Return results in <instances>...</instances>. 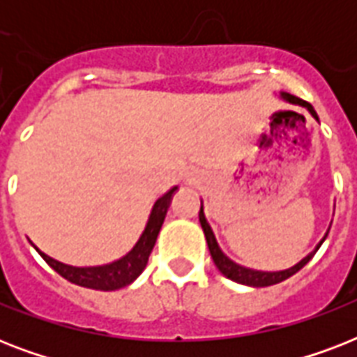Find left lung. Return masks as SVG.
Wrapping results in <instances>:
<instances>
[{"label":"left lung","instance_id":"obj_1","mask_svg":"<svg viewBox=\"0 0 357 357\" xmlns=\"http://www.w3.org/2000/svg\"><path fill=\"white\" fill-rule=\"evenodd\" d=\"M282 96L285 98V100H289L291 103H298V105L305 107L311 114H313V119L319 120V116H317V113H315V109H313V105H311V103L304 102V100H300V98H296V96H291V94H282ZM200 224H202V229H204V234H206V241H207V246H209V252H211V257H213V261H215V265H217L218 271L222 272L226 278H229V280H234V282H237V283H243V285H252V287H266V285H274V283L283 282V280H287V278H291L293 274H296V272H298L302 266L310 263L311 257L315 255V252L321 248V244L324 243V238H326V237L322 238L321 243H319V246H317L315 252H311L307 257H304V259L300 261V263H296V265L291 266V268H287V271L261 272V271H252V268H246V266L237 265V263H234V261L229 259L228 255H224L222 250L218 248L217 238H215V235H213L211 226L207 224L206 215H204V209H202V207H200Z\"/></svg>","mask_w":357,"mask_h":357}]
</instances>
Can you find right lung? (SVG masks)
I'll use <instances>...</instances> for the list:
<instances>
[{
	"label": "right lung",
	"instance_id": "right-lung-1",
	"mask_svg": "<svg viewBox=\"0 0 357 357\" xmlns=\"http://www.w3.org/2000/svg\"><path fill=\"white\" fill-rule=\"evenodd\" d=\"M174 190H176V187H172L167 195H162L155 202L139 243L135 244L133 250L123 255L122 259L102 266H70L61 263V261L52 259L50 255H46L40 250H38V254L44 257V261L52 266L53 271L59 272L64 280H68L75 285L98 289V291H116V289L126 287L133 280H137L140 272L146 268V263H148V257H150L151 250H153V244L157 241V235H159V229L162 226L168 206H170V198H172Z\"/></svg>",
	"mask_w": 357,
	"mask_h": 357
}]
</instances>
